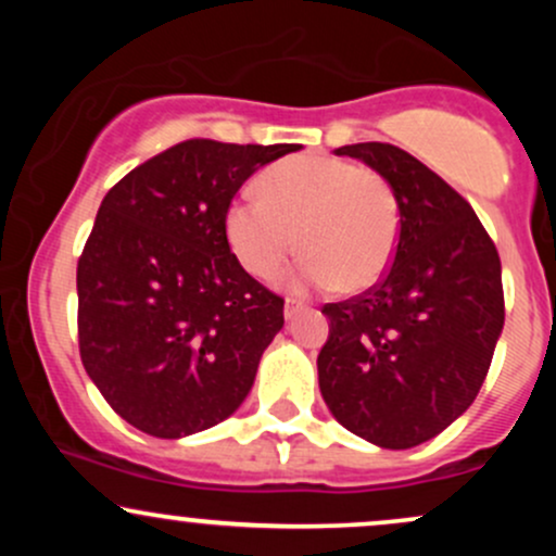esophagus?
<instances>
[{"label": "esophagus", "mask_w": 556, "mask_h": 556, "mask_svg": "<svg viewBox=\"0 0 556 556\" xmlns=\"http://www.w3.org/2000/svg\"><path fill=\"white\" fill-rule=\"evenodd\" d=\"M300 308H303V303H300L298 298H287V300H285V316H287V318L295 316Z\"/></svg>", "instance_id": "34e87169"}]
</instances>
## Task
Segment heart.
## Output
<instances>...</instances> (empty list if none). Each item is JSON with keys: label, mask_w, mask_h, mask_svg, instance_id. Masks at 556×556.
<instances>
[{"label": "heart", "mask_w": 556, "mask_h": 556, "mask_svg": "<svg viewBox=\"0 0 556 556\" xmlns=\"http://www.w3.org/2000/svg\"><path fill=\"white\" fill-rule=\"evenodd\" d=\"M261 195L227 206L225 235L242 269L271 279L308 253L303 279L344 290H371L387 277L400 242V203L379 172L348 159L303 154L271 164Z\"/></svg>", "instance_id": "b5f03b06"}]
</instances>
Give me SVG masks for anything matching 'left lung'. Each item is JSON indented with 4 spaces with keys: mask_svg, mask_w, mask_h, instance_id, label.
<instances>
[{
    "mask_svg": "<svg viewBox=\"0 0 556 556\" xmlns=\"http://www.w3.org/2000/svg\"><path fill=\"white\" fill-rule=\"evenodd\" d=\"M334 154L392 185L400 242L379 285L321 308L318 387L344 429L407 450L460 418L486 379L504 327L500 253L470 203L407 151L371 140Z\"/></svg>",
    "mask_w": 556,
    "mask_h": 556,
    "instance_id": "8db88e82",
    "label": "left lung"
}]
</instances>
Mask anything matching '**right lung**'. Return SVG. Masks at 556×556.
<instances>
[{
  "instance_id": "obj_1",
  "label": "right lung",
  "mask_w": 556,
  "mask_h": 556,
  "mask_svg": "<svg viewBox=\"0 0 556 556\" xmlns=\"http://www.w3.org/2000/svg\"><path fill=\"white\" fill-rule=\"evenodd\" d=\"M298 149L182 140L101 201L78 258V348L112 410L138 431L190 437L251 392L285 300L229 251L225 214L253 172Z\"/></svg>"
}]
</instances>
